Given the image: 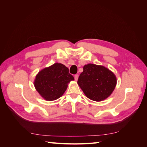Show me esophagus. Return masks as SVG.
<instances>
[{"label":"esophagus","instance_id":"esophagus-1","mask_svg":"<svg viewBox=\"0 0 147 147\" xmlns=\"http://www.w3.org/2000/svg\"><path fill=\"white\" fill-rule=\"evenodd\" d=\"M74 78H75V81H77V80H78V74L75 75Z\"/></svg>","mask_w":147,"mask_h":147}]
</instances>
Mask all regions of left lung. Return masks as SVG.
Segmentation results:
<instances>
[{
	"instance_id": "1",
	"label": "left lung",
	"mask_w": 147,
	"mask_h": 147,
	"mask_svg": "<svg viewBox=\"0 0 147 147\" xmlns=\"http://www.w3.org/2000/svg\"><path fill=\"white\" fill-rule=\"evenodd\" d=\"M117 82L116 76L109 69L102 65L88 64L84 65L77 83L88 98L99 102L111 95Z\"/></svg>"
}]
</instances>
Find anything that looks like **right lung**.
I'll list each match as a JSON object with an SVG mask.
<instances>
[{
  "label": "right lung",
  "mask_w": 147,
  "mask_h": 147,
  "mask_svg": "<svg viewBox=\"0 0 147 147\" xmlns=\"http://www.w3.org/2000/svg\"><path fill=\"white\" fill-rule=\"evenodd\" d=\"M74 80L67 67L55 63L40 71L35 77L34 86L44 99L52 101L63 96L68 83Z\"/></svg>",
  "instance_id": "right-lung-1"
}]
</instances>
